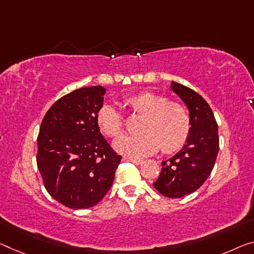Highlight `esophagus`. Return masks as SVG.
Wrapping results in <instances>:
<instances>
[{
    "instance_id": "34e87169",
    "label": "esophagus",
    "mask_w": 254,
    "mask_h": 254,
    "mask_svg": "<svg viewBox=\"0 0 254 254\" xmlns=\"http://www.w3.org/2000/svg\"><path fill=\"white\" fill-rule=\"evenodd\" d=\"M124 160H126V161H129V162L134 163V165H137V166L142 165V163H143V160H140V159H134V158H128V157H124Z\"/></svg>"
}]
</instances>
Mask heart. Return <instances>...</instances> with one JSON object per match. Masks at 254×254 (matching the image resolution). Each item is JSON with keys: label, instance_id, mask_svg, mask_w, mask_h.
I'll return each mask as SVG.
<instances>
[{"label": "heart", "instance_id": "1", "mask_svg": "<svg viewBox=\"0 0 254 254\" xmlns=\"http://www.w3.org/2000/svg\"><path fill=\"white\" fill-rule=\"evenodd\" d=\"M125 104L132 115L142 117L138 124L140 134L117 140L115 147L130 157H145L161 149L170 154L181 150L190 134V117L186 107L166 95L140 92L127 97ZM97 126L105 136L118 138L125 132V118L116 108L103 105L96 116Z\"/></svg>", "mask_w": 254, "mask_h": 254}]
</instances>
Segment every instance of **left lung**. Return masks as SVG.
<instances>
[{
	"mask_svg": "<svg viewBox=\"0 0 254 254\" xmlns=\"http://www.w3.org/2000/svg\"><path fill=\"white\" fill-rule=\"evenodd\" d=\"M171 89L189 108L192 127L185 146L162 161L161 173L153 186L163 196L178 198L200 189L210 176L219 151V136L213 112L203 97L175 81Z\"/></svg>",
	"mask_w": 254,
	"mask_h": 254,
	"instance_id": "left-lung-1",
	"label": "left lung"
}]
</instances>
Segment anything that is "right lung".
<instances>
[{"instance_id": "right-lung-1", "label": "right lung", "mask_w": 254, "mask_h": 254, "mask_svg": "<svg viewBox=\"0 0 254 254\" xmlns=\"http://www.w3.org/2000/svg\"><path fill=\"white\" fill-rule=\"evenodd\" d=\"M105 88H78L54 102L42 120L37 168L46 190L70 209H87L105 196L122 155L96 123Z\"/></svg>"}]
</instances>
